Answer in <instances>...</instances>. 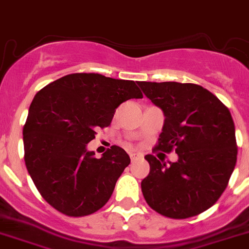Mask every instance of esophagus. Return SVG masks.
Here are the masks:
<instances>
[{
  "mask_svg": "<svg viewBox=\"0 0 249 249\" xmlns=\"http://www.w3.org/2000/svg\"><path fill=\"white\" fill-rule=\"evenodd\" d=\"M129 155H130V160H131V162H134L136 159H138V155H136V153L131 152V153H129Z\"/></svg>",
  "mask_w": 249,
  "mask_h": 249,
  "instance_id": "obj_1",
  "label": "esophagus"
}]
</instances>
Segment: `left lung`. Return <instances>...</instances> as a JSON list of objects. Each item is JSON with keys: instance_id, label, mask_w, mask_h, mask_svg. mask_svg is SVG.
<instances>
[{"instance_id": "obj_1", "label": "left lung", "mask_w": 249, "mask_h": 249, "mask_svg": "<svg viewBox=\"0 0 249 249\" xmlns=\"http://www.w3.org/2000/svg\"><path fill=\"white\" fill-rule=\"evenodd\" d=\"M139 86L166 117L153 151L178 155V161L168 164L146 155L150 173L141 182L143 198L151 209L169 219L199 215L219 200L236 166L231 113L217 97L195 83Z\"/></svg>"}]
</instances>
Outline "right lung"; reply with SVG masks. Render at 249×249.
Listing matches in <instances>:
<instances>
[{"label": "right lung", "instance_id": "obj_1", "mask_svg": "<svg viewBox=\"0 0 249 249\" xmlns=\"http://www.w3.org/2000/svg\"><path fill=\"white\" fill-rule=\"evenodd\" d=\"M131 98H142L134 81L99 73L66 75L36 93L23 126L24 161L36 189L55 210L81 217L109 200L130 164L129 155L113 145L96 159L86 147Z\"/></svg>", "mask_w": 249, "mask_h": 249}]
</instances>
